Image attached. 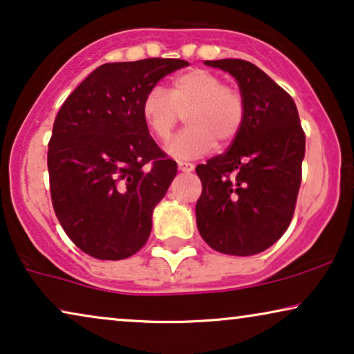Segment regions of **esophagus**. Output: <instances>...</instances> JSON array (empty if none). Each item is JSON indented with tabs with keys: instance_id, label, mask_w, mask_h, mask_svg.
I'll return each instance as SVG.
<instances>
[{
	"instance_id": "obj_1",
	"label": "esophagus",
	"mask_w": 354,
	"mask_h": 354,
	"mask_svg": "<svg viewBox=\"0 0 354 354\" xmlns=\"http://www.w3.org/2000/svg\"><path fill=\"white\" fill-rule=\"evenodd\" d=\"M178 171H182V172H192L193 169H195V166H193L192 162H185V161H178Z\"/></svg>"
}]
</instances>
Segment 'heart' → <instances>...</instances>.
I'll return each instance as SVG.
<instances>
[{
  "instance_id": "heart-1",
  "label": "heart",
  "mask_w": 354,
  "mask_h": 354,
  "mask_svg": "<svg viewBox=\"0 0 354 354\" xmlns=\"http://www.w3.org/2000/svg\"><path fill=\"white\" fill-rule=\"evenodd\" d=\"M183 111L188 127L166 149L177 159L200 158L214 148L216 140L229 145L236 138L245 120V98L214 72L192 69L174 77L169 91L153 86L142 100L145 124L161 142L171 137Z\"/></svg>"
}]
</instances>
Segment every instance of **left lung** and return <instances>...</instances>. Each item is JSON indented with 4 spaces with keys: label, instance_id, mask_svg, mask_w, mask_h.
Here are the masks:
<instances>
[{
    "label": "left lung",
    "instance_id": "8db88e82",
    "mask_svg": "<svg viewBox=\"0 0 354 354\" xmlns=\"http://www.w3.org/2000/svg\"><path fill=\"white\" fill-rule=\"evenodd\" d=\"M235 77L245 120L225 153L196 166L203 192L196 225L212 250L253 256L272 246L292 222L306 137L292 96L243 59L205 61Z\"/></svg>",
    "mask_w": 354,
    "mask_h": 354
}]
</instances>
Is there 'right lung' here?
<instances>
[{
	"instance_id": "obj_1",
	"label": "right lung",
	"mask_w": 354,
	"mask_h": 354,
	"mask_svg": "<svg viewBox=\"0 0 354 354\" xmlns=\"http://www.w3.org/2000/svg\"><path fill=\"white\" fill-rule=\"evenodd\" d=\"M151 57L95 69L61 106L48 145L50 192L67 236L96 259L137 253L154 206L177 174L142 118V100L162 77L187 67Z\"/></svg>"
}]
</instances>
